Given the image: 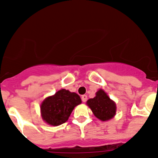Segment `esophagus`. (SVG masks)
<instances>
[{
    "label": "esophagus",
    "instance_id": "esophagus-1",
    "mask_svg": "<svg viewBox=\"0 0 158 158\" xmlns=\"http://www.w3.org/2000/svg\"><path fill=\"white\" fill-rule=\"evenodd\" d=\"M81 99H82L83 102H86V99H87V96L86 95H84V96H81Z\"/></svg>",
    "mask_w": 158,
    "mask_h": 158
}]
</instances>
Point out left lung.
I'll use <instances>...</instances> for the list:
<instances>
[{"instance_id": "obj_1", "label": "left lung", "mask_w": 158, "mask_h": 158, "mask_svg": "<svg viewBox=\"0 0 158 158\" xmlns=\"http://www.w3.org/2000/svg\"><path fill=\"white\" fill-rule=\"evenodd\" d=\"M86 104L95 116L105 121L111 119L116 113V105L103 89H99L93 99H89Z\"/></svg>"}]
</instances>
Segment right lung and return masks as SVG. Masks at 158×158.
Masks as SVG:
<instances>
[{"label":"right lung","mask_w":158,"mask_h":158,"mask_svg":"<svg viewBox=\"0 0 158 158\" xmlns=\"http://www.w3.org/2000/svg\"><path fill=\"white\" fill-rule=\"evenodd\" d=\"M81 103V97L77 93L60 89L44 100L40 106L42 118L49 124L59 126L67 121L74 107Z\"/></svg>","instance_id":"right-lung-1"}]
</instances>
